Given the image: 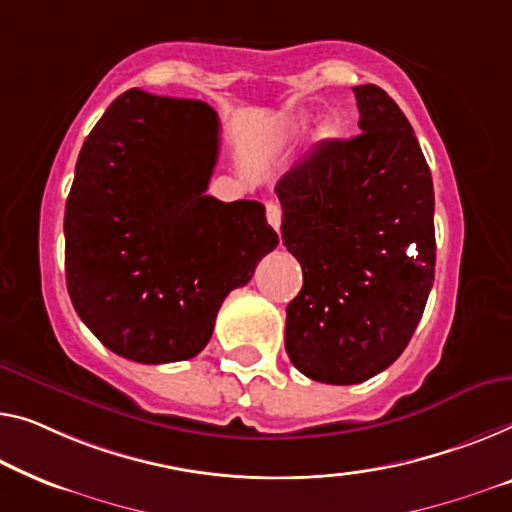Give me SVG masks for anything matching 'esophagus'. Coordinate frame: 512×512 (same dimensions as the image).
Instances as JSON below:
<instances>
[{"mask_svg": "<svg viewBox=\"0 0 512 512\" xmlns=\"http://www.w3.org/2000/svg\"><path fill=\"white\" fill-rule=\"evenodd\" d=\"M266 220H269V225L273 227V230L280 232V223H282V211H280L278 204H273V202L266 204Z\"/></svg>", "mask_w": 512, "mask_h": 512, "instance_id": "1", "label": "esophagus"}]
</instances>
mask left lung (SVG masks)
<instances>
[{"mask_svg":"<svg viewBox=\"0 0 512 512\" xmlns=\"http://www.w3.org/2000/svg\"><path fill=\"white\" fill-rule=\"evenodd\" d=\"M361 135L326 140L278 181L282 243L303 287L285 349L305 377L361 384L409 345L434 282V188L414 128L377 85L354 87Z\"/></svg>","mask_w":512,"mask_h":512,"instance_id":"1","label":"left lung"}]
</instances>
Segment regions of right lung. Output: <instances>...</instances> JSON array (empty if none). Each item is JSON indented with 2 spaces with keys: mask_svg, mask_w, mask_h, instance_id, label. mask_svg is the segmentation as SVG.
<instances>
[{
  "mask_svg": "<svg viewBox=\"0 0 512 512\" xmlns=\"http://www.w3.org/2000/svg\"><path fill=\"white\" fill-rule=\"evenodd\" d=\"M218 114L128 89L82 144L66 200V287L87 329L135 363L207 347L225 296L278 246L264 204L207 195Z\"/></svg>",
  "mask_w": 512,
  "mask_h": 512,
  "instance_id": "add662e5",
  "label": "right lung"
}]
</instances>
